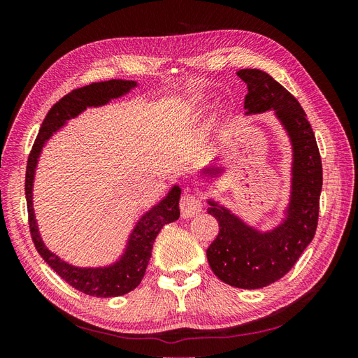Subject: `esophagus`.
<instances>
[{"label": "esophagus", "instance_id": "obj_1", "mask_svg": "<svg viewBox=\"0 0 358 358\" xmlns=\"http://www.w3.org/2000/svg\"><path fill=\"white\" fill-rule=\"evenodd\" d=\"M179 206H180L182 218H192V216H196L197 213L201 212L203 203H201V199L196 196V194L187 192L180 197Z\"/></svg>", "mask_w": 358, "mask_h": 358}]
</instances>
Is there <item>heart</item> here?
<instances>
[{
	"instance_id": "b5f03b06",
	"label": "heart",
	"mask_w": 358,
	"mask_h": 358,
	"mask_svg": "<svg viewBox=\"0 0 358 358\" xmlns=\"http://www.w3.org/2000/svg\"><path fill=\"white\" fill-rule=\"evenodd\" d=\"M201 103H203V100H197L196 103H194V104H191V106H189V110H196L197 107H199Z\"/></svg>"
}]
</instances>
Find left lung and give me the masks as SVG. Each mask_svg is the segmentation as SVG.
Instances as JSON below:
<instances>
[{
	"label": "left lung",
	"instance_id": "8db88e82",
	"mask_svg": "<svg viewBox=\"0 0 358 358\" xmlns=\"http://www.w3.org/2000/svg\"><path fill=\"white\" fill-rule=\"evenodd\" d=\"M237 76L248 85L245 115L273 112L292 152L288 204L273 229H257L227 206L208 199V213L220 224L218 236L206 251L210 268L225 284L257 289L287 275L315 236L322 166L312 127L294 96L263 70L243 69ZM224 173V167L210 164L200 175L218 179Z\"/></svg>",
	"mask_w": 358,
	"mask_h": 358
}]
</instances>
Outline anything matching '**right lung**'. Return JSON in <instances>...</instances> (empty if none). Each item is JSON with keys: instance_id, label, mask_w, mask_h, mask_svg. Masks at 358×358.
<instances>
[{"instance_id": "add662e5", "label": "right lung", "mask_w": 358, "mask_h": 358, "mask_svg": "<svg viewBox=\"0 0 358 358\" xmlns=\"http://www.w3.org/2000/svg\"><path fill=\"white\" fill-rule=\"evenodd\" d=\"M137 85L138 83L136 80L112 79L91 83L62 96L43 121L28 158L25 197L28 204V220L32 242H34L41 258L67 284L94 297L124 296L142 282L158 233L166 224L179 220V199L182 189L179 185H173L164 197L140 216L128 236L122 254L113 263L96 267H80L70 264L66 259L53 254L41 239L34 213V203H32L36 170L43 148L46 146L53 134H57L61 128L66 127L70 119L78 117L82 112L91 109V107H101L109 104L112 100L121 99L131 90L137 88Z\"/></svg>"}]
</instances>
